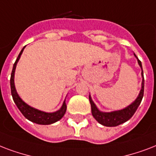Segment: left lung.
Instances as JSON below:
<instances>
[{
	"instance_id": "8db88e82",
	"label": "left lung",
	"mask_w": 156,
	"mask_h": 156,
	"mask_svg": "<svg viewBox=\"0 0 156 156\" xmlns=\"http://www.w3.org/2000/svg\"><path fill=\"white\" fill-rule=\"evenodd\" d=\"M135 57L137 58L136 55H135ZM137 62H138V64L141 67V68H142V89H141V91H140V94L137 99L135 100L134 102H133L131 105H129V107L123 110H120V111H116V112H102L98 109L96 105L94 103L93 100L91 99V97L89 96V102H90V104H91L92 115L99 124H102L104 126H107V127H115V126L119 125V124H123L124 122L128 121L134 115L135 112L137 111V107H139L140 103L142 102V98H143V94H144V76H143V72H142V62L138 58H137Z\"/></svg>"
}]
</instances>
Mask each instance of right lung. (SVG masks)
<instances>
[{
  "instance_id": "obj_1",
  "label": "right lung",
  "mask_w": 156,
  "mask_h": 156,
  "mask_svg": "<svg viewBox=\"0 0 156 156\" xmlns=\"http://www.w3.org/2000/svg\"><path fill=\"white\" fill-rule=\"evenodd\" d=\"M24 47L21 50V52L19 53V56L17 58L16 61L14 63V67L12 69L11 72V76H10V89H11V94L14 99V102H15V104L19 109V111L21 112V113L24 116L26 117L27 119L30 120V121L34 122L36 124H50L53 123H55L58 120L62 118V116L64 115L67 111V105L65 103V101L63 102V104L58 110V112H53V113H46V112H41L39 110L35 109L32 107H29L28 105L26 104L23 100L19 98L18 95L14 87V72H15V68H16L17 62L19 61V59L20 58L22 53L23 51Z\"/></svg>"
}]
</instances>
